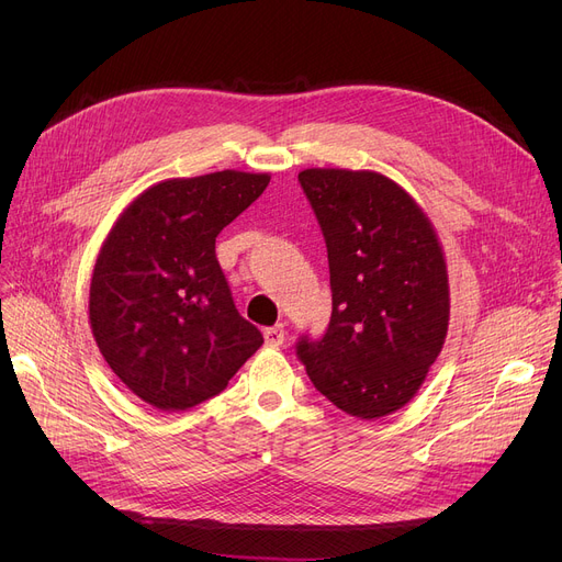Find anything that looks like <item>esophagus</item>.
Listing matches in <instances>:
<instances>
[{
  "instance_id": "34e87169",
  "label": "esophagus",
  "mask_w": 562,
  "mask_h": 562,
  "mask_svg": "<svg viewBox=\"0 0 562 562\" xmlns=\"http://www.w3.org/2000/svg\"><path fill=\"white\" fill-rule=\"evenodd\" d=\"M284 337H286V330H284L282 323H278V326H273V328H266L263 330L266 346H271V348H280L284 344Z\"/></svg>"
}]
</instances>
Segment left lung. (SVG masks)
<instances>
[{
  "label": "left lung",
  "mask_w": 562,
  "mask_h": 562,
  "mask_svg": "<svg viewBox=\"0 0 562 562\" xmlns=\"http://www.w3.org/2000/svg\"><path fill=\"white\" fill-rule=\"evenodd\" d=\"M299 182L328 248L333 314L296 346L314 387L350 417L380 419L419 392L449 330V273L432 223L373 170L307 168Z\"/></svg>",
  "instance_id": "obj_1"
}]
</instances>
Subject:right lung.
Listing matches in <instances>:
<instances>
[{
	"instance_id": "obj_1",
	"label": "right lung",
	"mask_w": 562,
	"mask_h": 562,
	"mask_svg": "<svg viewBox=\"0 0 562 562\" xmlns=\"http://www.w3.org/2000/svg\"><path fill=\"white\" fill-rule=\"evenodd\" d=\"M271 175L221 170L145 189L100 248L88 321L102 358L140 401L164 412L221 394L263 344L234 307L216 236Z\"/></svg>"
}]
</instances>
